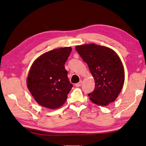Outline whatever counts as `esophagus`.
<instances>
[{
    "mask_svg": "<svg viewBox=\"0 0 146 146\" xmlns=\"http://www.w3.org/2000/svg\"><path fill=\"white\" fill-rule=\"evenodd\" d=\"M82 81L81 80V81L79 82L78 83L76 84H75V86H76V87H80V86H81V85H82Z\"/></svg>",
    "mask_w": 146,
    "mask_h": 146,
    "instance_id": "obj_1",
    "label": "esophagus"
}]
</instances>
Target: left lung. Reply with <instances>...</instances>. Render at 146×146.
I'll return each mask as SVG.
<instances>
[{
    "instance_id": "8db88e82",
    "label": "left lung",
    "mask_w": 146,
    "mask_h": 146,
    "mask_svg": "<svg viewBox=\"0 0 146 146\" xmlns=\"http://www.w3.org/2000/svg\"><path fill=\"white\" fill-rule=\"evenodd\" d=\"M86 62L95 82V88L88 94L94 104L107 106L116 100L124 82V67L118 55L110 48L86 44L75 46Z\"/></svg>"
}]
</instances>
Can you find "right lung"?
<instances>
[{"label":"right lung","instance_id":"obj_1","mask_svg":"<svg viewBox=\"0 0 146 146\" xmlns=\"http://www.w3.org/2000/svg\"><path fill=\"white\" fill-rule=\"evenodd\" d=\"M71 47L60 48L41 55L29 70L27 84L29 91L43 107L57 109L64 104L73 85L68 80L64 64Z\"/></svg>","mask_w":146,"mask_h":146}]
</instances>
